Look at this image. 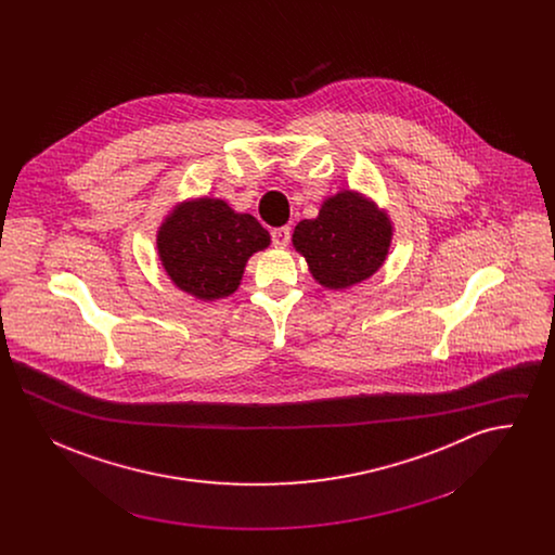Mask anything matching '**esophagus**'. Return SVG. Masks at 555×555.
Instances as JSON below:
<instances>
[{"instance_id":"34e87169","label":"esophagus","mask_w":555,"mask_h":555,"mask_svg":"<svg viewBox=\"0 0 555 555\" xmlns=\"http://www.w3.org/2000/svg\"><path fill=\"white\" fill-rule=\"evenodd\" d=\"M272 245L274 247H287L289 245L291 229L289 227H281V229H272Z\"/></svg>"}]
</instances>
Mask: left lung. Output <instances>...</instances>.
Masks as SVG:
<instances>
[{"mask_svg":"<svg viewBox=\"0 0 555 555\" xmlns=\"http://www.w3.org/2000/svg\"><path fill=\"white\" fill-rule=\"evenodd\" d=\"M393 227L387 211L356 191L324 199L317 218L301 220L293 245L326 289H347L370 279L389 254Z\"/></svg>","mask_w":555,"mask_h":555,"instance_id":"8db88e82","label":"left lung"}]
</instances>
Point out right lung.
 Listing matches in <instances>:
<instances>
[{"label":"right lung","mask_w":555,"mask_h":555,"mask_svg":"<svg viewBox=\"0 0 555 555\" xmlns=\"http://www.w3.org/2000/svg\"><path fill=\"white\" fill-rule=\"evenodd\" d=\"M156 243L170 281L202 301H214L237 291L249 256L266 249L270 235L251 214L199 197L166 216Z\"/></svg>","instance_id":"obj_1"}]
</instances>
